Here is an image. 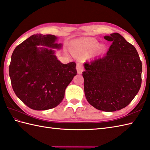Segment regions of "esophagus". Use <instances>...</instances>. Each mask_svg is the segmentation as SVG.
Returning a JSON list of instances; mask_svg holds the SVG:
<instances>
[{
    "instance_id": "obj_1",
    "label": "esophagus",
    "mask_w": 150,
    "mask_h": 150,
    "mask_svg": "<svg viewBox=\"0 0 150 150\" xmlns=\"http://www.w3.org/2000/svg\"><path fill=\"white\" fill-rule=\"evenodd\" d=\"M76 70H77V73L79 74H81L82 73L83 68L81 62H78L77 63H76Z\"/></svg>"
}]
</instances>
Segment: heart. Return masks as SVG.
I'll return each mask as SVG.
<instances>
[{
    "label": "heart",
    "instance_id": "1",
    "mask_svg": "<svg viewBox=\"0 0 150 150\" xmlns=\"http://www.w3.org/2000/svg\"><path fill=\"white\" fill-rule=\"evenodd\" d=\"M81 45H82V47H83V49L88 52H91L93 50H95V48L98 47L99 45L98 41L95 40H93V39L86 40L84 41H83L82 43H81ZM100 49L102 50H103L104 49H105V48L102 46H101L100 47Z\"/></svg>",
    "mask_w": 150,
    "mask_h": 150
}]
</instances>
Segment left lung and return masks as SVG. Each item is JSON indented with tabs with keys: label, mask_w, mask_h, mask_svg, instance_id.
Here are the masks:
<instances>
[{
	"label": "left lung",
	"mask_w": 150,
	"mask_h": 150,
	"mask_svg": "<svg viewBox=\"0 0 150 150\" xmlns=\"http://www.w3.org/2000/svg\"><path fill=\"white\" fill-rule=\"evenodd\" d=\"M112 41L107 55L84 62V93L96 109L114 112L127 107L141 86L142 62L135 48L118 33L105 36Z\"/></svg>",
	"instance_id": "1"
}]
</instances>
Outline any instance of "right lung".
Returning a JSON list of instances; mask_svg holds the SVG:
<instances>
[{"instance_id": "add662e5", "label": "right lung", "mask_w": 150, "mask_h": 150, "mask_svg": "<svg viewBox=\"0 0 150 150\" xmlns=\"http://www.w3.org/2000/svg\"><path fill=\"white\" fill-rule=\"evenodd\" d=\"M57 37L34 34L14 50L9 67L12 88L18 98L36 110L52 109L60 103L67 87L76 75V64L61 63L55 52L61 48Z\"/></svg>"}]
</instances>
